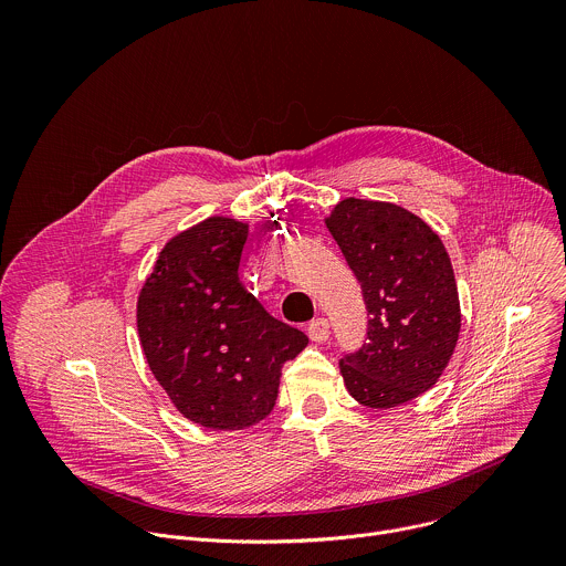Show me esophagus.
Masks as SVG:
<instances>
[{
  "mask_svg": "<svg viewBox=\"0 0 566 566\" xmlns=\"http://www.w3.org/2000/svg\"><path fill=\"white\" fill-rule=\"evenodd\" d=\"M306 334H308V338L313 343H327V338H329V322L325 317L313 319L311 325H308V329H306Z\"/></svg>",
  "mask_w": 566,
  "mask_h": 566,
  "instance_id": "34e87169",
  "label": "esophagus"
}]
</instances>
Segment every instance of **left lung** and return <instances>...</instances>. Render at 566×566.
Wrapping results in <instances>:
<instances>
[{
	"label": "left lung",
	"instance_id": "1",
	"mask_svg": "<svg viewBox=\"0 0 566 566\" xmlns=\"http://www.w3.org/2000/svg\"><path fill=\"white\" fill-rule=\"evenodd\" d=\"M360 282L367 345L340 360L345 387L371 410H391L437 385L461 332L454 271L439 234L389 201L347 197L325 217Z\"/></svg>",
	"mask_w": 566,
	"mask_h": 566
}]
</instances>
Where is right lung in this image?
<instances>
[{
    "label": "right lung",
    "mask_w": 566,
    "mask_h": 566,
    "mask_svg": "<svg viewBox=\"0 0 566 566\" xmlns=\"http://www.w3.org/2000/svg\"><path fill=\"white\" fill-rule=\"evenodd\" d=\"M249 223L208 217L160 249L136 300L147 365L181 417L244 430L277 400L282 365L308 338L271 317L239 282Z\"/></svg>",
    "instance_id": "right-lung-1"
}]
</instances>
